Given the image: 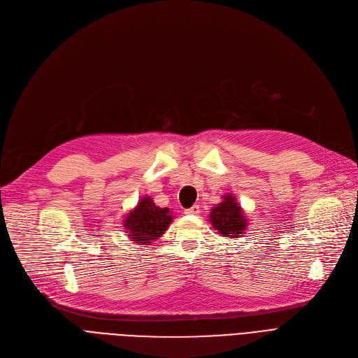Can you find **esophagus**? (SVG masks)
<instances>
[{
  "mask_svg": "<svg viewBox=\"0 0 358 358\" xmlns=\"http://www.w3.org/2000/svg\"><path fill=\"white\" fill-rule=\"evenodd\" d=\"M184 213H185V215H199V213H200V208H199L197 204H194V206H192L190 209H185Z\"/></svg>",
  "mask_w": 358,
  "mask_h": 358,
  "instance_id": "obj_1",
  "label": "esophagus"
}]
</instances>
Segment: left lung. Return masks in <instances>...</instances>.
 I'll return each mask as SVG.
<instances>
[{
    "mask_svg": "<svg viewBox=\"0 0 358 358\" xmlns=\"http://www.w3.org/2000/svg\"><path fill=\"white\" fill-rule=\"evenodd\" d=\"M209 220L219 234L228 238H241L248 227L247 216L234 194L222 196V201L212 209Z\"/></svg>",
    "mask_w": 358,
    "mask_h": 358,
    "instance_id": "obj_1",
    "label": "left lung"
}]
</instances>
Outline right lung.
Here are the masks:
<instances>
[{"instance_id": "obj_1", "label": "right lung", "mask_w": 358, "mask_h": 358, "mask_svg": "<svg viewBox=\"0 0 358 358\" xmlns=\"http://www.w3.org/2000/svg\"><path fill=\"white\" fill-rule=\"evenodd\" d=\"M173 222V215L168 208H159L150 197H143L138 206L126 215L123 227L127 236L135 243L149 245L158 239Z\"/></svg>"}]
</instances>
